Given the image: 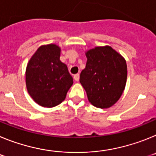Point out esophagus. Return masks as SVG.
<instances>
[{"instance_id": "obj_1", "label": "esophagus", "mask_w": 156, "mask_h": 156, "mask_svg": "<svg viewBox=\"0 0 156 156\" xmlns=\"http://www.w3.org/2000/svg\"><path fill=\"white\" fill-rule=\"evenodd\" d=\"M74 80L76 81H79L80 80V74L77 73L76 75H74Z\"/></svg>"}]
</instances>
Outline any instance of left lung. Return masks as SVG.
I'll return each instance as SVG.
<instances>
[{
    "mask_svg": "<svg viewBox=\"0 0 156 156\" xmlns=\"http://www.w3.org/2000/svg\"><path fill=\"white\" fill-rule=\"evenodd\" d=\"M86 56V68L81 72L80 82L94 106L109 108L124 90L127 77L126 61L109 46L93 48Z\"/></svg>",
    "mask_w": 156,
    "mask_h": 156,
    "instance_id": "left-lung-1",
    "label": "left lung"
}]
</instances>
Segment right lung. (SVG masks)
I'll use <instances>...</instances> for the list:
<instances>
[{
    "instance_id": "right-lung-1",
    "label": "right lung",
    "mask_w": 156,
    "mask_h": 156,
    "mask_svg": "<svg viewBox=\"0 0 156 156\" xmlns=\"http://www.w3.org/2000/svg\"><path fill=\"white\" fill-rule=\"evenodd\" d=\"M61 49L55 44L40 47L30 58L26 72L29 94L43 107L62 102L73 83L67 66L60 61Z\"/></svg>"
}]
</instances>
